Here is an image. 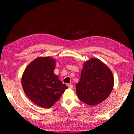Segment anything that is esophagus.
I'll use <instances>...</instances> for the list:
<instances>
[{"instance_id": "1", "label": "esophagus", "mask_w": 134, "mask_h": 134, "mask_svg": "<svg viewBox=\"0 0 134 134\" xmlns=\"http://www.w3.org/2000/svg\"><path fill=\"white\" fill-rule=\"evenodd\" d=\"M68 86H69L70 89H72V88H73V85H71V84H69V85H68Z\"/></svg>"}]
</instances>
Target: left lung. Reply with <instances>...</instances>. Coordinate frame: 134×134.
Instances as JSON below:
<instances>
[{"mask_svg":"<svg viewBox=\"0 0 134 134\" xmlns=\"http://www.w3.org/2000/svg\"><path fill=\"white\" fill-rule=\"evenodd\" d=\"M114 79L111 70L99 59L93 58L83 64L80 80L77 84L79 99L90 106L102 102L112 92Z\"/></svg>","mask_w":134,"mask_h":134,"instance_id":"8db88e82","label":"left lung"}]
</instances>
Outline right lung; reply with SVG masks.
<instances>
[{
	"mask_svg": "<svg viewBox=\"0 0 134 134\" xmlns=\"http://www.w3.org/2000/svg\"><path fill=\"white\" fill-rule=\"evenodd\" d=\"M56 61L49 57H40L26 67L21 83L27 97L35 105L49 108L60 98L68 87L54 72Z\"/></svg>",
	"mask_w": 134,
	"mask_h": 134,
	"instance_id": "1",
	"label": "right lung"
}]
</instances>
